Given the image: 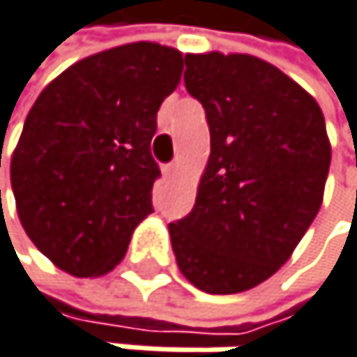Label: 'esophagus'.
Instances as JSON below:
<instances>
[{
    "label": "esophagus",
    "instance_id": "1",
    "mask_svg": "<svg viewBox=\"0 0 357 357\" xmlns=\"http://www.w3.org/2000/svg\"><path fill=\"white\" fill-rule=\"evenodd\" d=\"M175 173H177V165H175V162H169V165H165V167H162L165 180H171V177H175Z\"/></svg>",
    "mask_w": 357,
    "mask_h": 357
}]
</instances>
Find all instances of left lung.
Instances as JSON below:
<instances>
[{"mask_svg": "<svg viewBox=\"0 0 357 357\" xmlns=\"http://www.w3.org/2000/svg\"><path fill=\"white\" fill-rule=\"evenodd\" d=\"M205 109L210 160L195 208L169 225L177 268L214 296L270 278L317 216L330 171L326 119L310 93L250 55H186Z\"/></svg>", "mask_w": 357, "mask_h": 357, "instance_id": "left-lung-1", "label": "left lung"}]
</instances>
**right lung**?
Returning <instances> with one entry per match:
<instances>
[{"label": "right lung", "mask_w": 357, "mask_h": 357, "mask_svg": "<svg viewBox=\"0 0 357 357\" xmlns=\"http://www.w3.org/2000/svg\"><path fill=\"white\" fill-rule=\"evenodd\" d=\"M184 57L135 43L77 61L33 102L10 162L21 225L73 276L111 272L154 212L152 137Z\"/></svg>", "instance_id": "obj_1"}]
</instances>
